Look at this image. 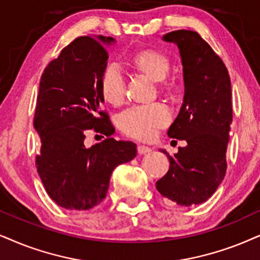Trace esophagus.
<instances>
[{
	"mask_svg": "<svg viewBox=\"0 0 260 260\" xmlns=\"http://www.w3.org/2000/svg\"><path fill=\"white\" fill-rule=\"evenodd\" d=\"M149 152H151V149L150 147H147V146H144V145H139L138 146V153L140 154H146V153H149Z\"/></svg>",
	"mask_w": 260,
	"mask_h": 260,
	"instance_id": "34e87169",
	"label": "esophagus"
}]
</instances>
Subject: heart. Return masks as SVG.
Returning a JSON list of instances; mask_svg holds the SVG:
<instances>
[{"label":"heart","mask_w":260,"mask_h":260,"mask_svg":"<svg viewBox=\"0 0 260 260\" xmlns=\"http://www.w3.org/2000/svg\"><path fill=\"white\" fill-rule=\"evenodd\" d=\"M131 64L140 73L163 81L170 72V60L166 54L156 49H141L131 56ZM101 94L111 106H120L126 92V81L122 72L116 64L104 68L100 81ZM170 122V114L163 104L133 107L120 117V127L126 136L138 140H150L157 131Z\"/></svg>","instance_id":"heart-1"}]
</instances>
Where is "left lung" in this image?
I'll use <instances>...</instances> for the list:
<instances>
[{"label":"left lung","mask_w":260,"mask_h":260,"mask_svg":"<svg viewBox=\"0 0 260 260\" xmlns=\"http://www.w3.org/2000/svg\"><path fill=\"white\" fill-rule=\"evenodd\" d=\"M163 41L179 48L185 83L182 107L168 136L187 145L174 156L160 150L170 166L156 188L177 205H198L216 192L225 175L233 121L231 78L221 57L196 31L169 32Z\"/></svg>","instance_id":"8db88e82"}]
</instances>
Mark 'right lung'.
Here are the masks:
<instances>
[{
	"label": "right lung",
	"instance_id": "right-lung-1",
	"mask_svg": "<svg viewBox=\"0 0 260 260\" xmlns=\"http://www.w3.org/2000/svg\"><path fill=\"white\" fill-rule=\"evenodd\" d=\"M111 37H79L47 66L41 77L34 127L41 138L36 167L49 197L67 210H90L106 198L113 170L137 156L132 141L110 138L114 127L101 110L100 81ZM87 129L106 141L86 149Z\"/></svg>",
	"mask_w": 260,
	"mask_h": 260
}]
</instances>
